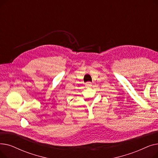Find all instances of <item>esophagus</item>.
Wrapping results in <instances>:
<instances>
[{
  "label": "esophagus",
  "mask_w": 158,
  "mask_h": 158,
  "mask_svg": "<svg viewBox=\"0 0 158 158\" xmlns=\"http://www.w3.org/2000/svg\"><path fill=\"white\" fill-rule=\"evenodd\" d=\"M85 85H86V87H90V86H92V82H87Z\"/></svg>",
  "instance_id": "obj_1"
}]
</instances>
